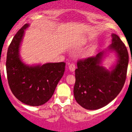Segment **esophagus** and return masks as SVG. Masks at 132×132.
Wrapping results in <instances>:
<instances>
[{"label":"esophagus","instance_id":"34e87169","mask_svg":"<svg viewBox=\"0 0 132 132\" xmlns=\"http://www.w3.org/2000/svg\"><path fill=\"white\" fill-rule=\"evenodd\" d=\"M75 64H70L69 66V69L70 71L71 72H74L75 70Z\"/></svg>","mask_w":132,"mask_h":132}]
</instances>
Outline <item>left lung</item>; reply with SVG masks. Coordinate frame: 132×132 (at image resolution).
Segmentation results:
<instances>
[{
    "label": "left lung",
    "mask_w": 132,
    "mask_h": 132,
    "mask_svg": "<svg viewBox=\"0 0 132 132\" xmlns=\"http://www.w3.org/2000/svg\"><path fill=\"white\" fill-rule=\"evenodd\" d=\"M111 36L112 44L107 49L77 62L73 92L77 102L86 109L96 110L106 106L119 94L125 83L128 52L117 35ZM108 51L114 52L117 57L110 70L101 65Z\"/></svg>",
    "instance_id": "8db88e82"
}]
</instances>
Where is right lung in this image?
<instances>
[{
  "label": "right lung",
  "instance_id": "1",
  "mask_svg": "<svg viewBox=\"0 0 132 132\" xmlns=\"http://www.w3.org/2000/svg\"><path fill=\"white\" fill-rule=\"evenodd\" d=\"M27 23L18 31L9 46L6 57L8 84L14 96L30 106H40L46 103L54 94L65 71V63H47L28 65L21 60L19 50Z\"/></svg>",
  "mask_w": 132,
  "mask_h": 132
}]
</instances>
